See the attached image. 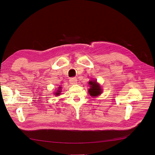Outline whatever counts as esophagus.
Returning <instances> with one entry per match:
<instances>
[{"label":"esophagus","mask_w":155,"mask_h":155,"mask_svg":"<svg viewBox=\"0 0 155 155\" xmlns=\"http://www.w3.org/2000/svg\"><path fill=\"white\" fill-rule=\"evenodd\" d=\"M69 82L71 84H76L77 83V78H71L69 79Z\"/></svg>","instance_id":"34e87169"}]
</instances>
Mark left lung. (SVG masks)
<instances>
[{
    "label": "left lung",
    "instance_id": "obj_1",
    "mask_svg": "<svg viewBox=\"0 0 155 155\" xmlns=\"http://www.w3.org/2000/svg\"><path fill=\"white\" fill-rule=\"evenodd\" d=\"M88 84L90 85V88L88 92L92 97H96L102 93V89L100 84H98L96 81H90Z\"/></svg>",
    "mask_w": 155,
    "mask_h": 155
}]
</instances>
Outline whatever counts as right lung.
<instances>
[{
  "label": "right lung",
  "instance_id": "add662e5",
  "mask_svg": "<svg viewBox=\"0 0 155 155\" xmlns=\"http://www.w3.org/2000/svg\"><path fill=\"white\" fill-rule=\"evenodd\" d=\"M61 87L59 86V88H58V90H57V92H55V94H55V96H59V95H60L61 92Z\"/></svg>",
  "mask_w": 155,
  "mask_h": 155
}]
</instances>
